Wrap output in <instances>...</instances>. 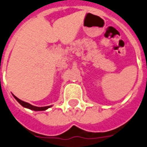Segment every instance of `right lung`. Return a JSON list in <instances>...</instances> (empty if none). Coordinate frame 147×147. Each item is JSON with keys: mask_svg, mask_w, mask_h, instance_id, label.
Listing matches in <instances>:
<instances>
[{"mask_svg": "<svg viewBox=\"0 0 147 147\" xmlns=\"http://www.w3.org/2000/svg\"><path fill=\"white\" fill-rule=\"evenodd\" d=\"M13 97L16 98V100L19 103V104H21L22 106L24 107H26V108H28L30 110H35V111H42V110H47L48 108L51 107V106H47V107H35V106H33L31 104H28L27 102H25V101H23V100H20L19 98L16 97L14 94H13Z\"/></svg>", "mask_w": 147, "mask_h": 147, "instance_id": "1", "label": "right lung"}]
</instances>
